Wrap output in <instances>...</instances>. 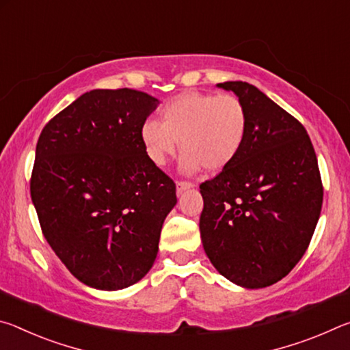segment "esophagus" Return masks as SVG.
<instances>
[{
  "label": "esophagus",
  "instance_id": "1",
  "mask_svg": "<svg viewBox=\"0 0 350 350\" xmlns=\"http://www.w3.org/2000/svg\"><path fill=\"white\" fill-rule=\"evenodd\" d=\"M194 185L191 182H187V180H179L176 183V189H177V194H180V193H183L185 191V189H189V188H193Z\"/></svg>",
  "mask_w": 350,
  "mask_h": 350
}]
</instances>
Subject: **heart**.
<instances>
[{"instance_id": "obj_1", "label": "heart", "mask_w": 350, "mask_h": 350, "mask_svg": "<svg viewBox=\"0 0 350 350\" xmlns=\"http://www.w3.org/2000/svg\"><path fill=\"white\" fill-rule=\"evenodd\" d=\"M161 116L162 122L146 118L140 128L142 144L156 165H165L180 142L182 171L191 174L205 168L217 173L228 168L244 148L248 114L233 94L182 92L163 106Z\"/></svg>"}]
</instances>
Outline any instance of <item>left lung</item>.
<instances>
[{
  "label": "left lung",
  "mask_w": 350,
  "mask_h": 350,
  "mask_svg": "<svg viewBox=\"0 0 350 350\" xmlns=\"http://www.w3.org/2000/svg\"><path fill=\"white\" fill-rule=\"evenodd\" d=\"M248 114L238 159L200 183L199 219L206 256L245 288L282 280L303 258L323 205L317 154L306 128L245 81H225Z\"/></svg>",
  "instance_id": "obj_1"
}]
</instances>
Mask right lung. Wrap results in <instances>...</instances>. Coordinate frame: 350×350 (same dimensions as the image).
<instances>
[{"instance_id": "add662e5", "label": "right lung", "mask_w": 350, "mask_h": 350, "mask_svg": "<svg viewBox=\"0 0 350 350\" xmlns=\"http://www.w3.org/2000/svg\"><path fill=\"white\" fill-rule=\"evenodd\" d=\"M159 100L94 90L40 134L31 198L46 241L77 280L98 290L133 286L152 267L176 183L140 139Z\"/></svg>"}]
</instances>
